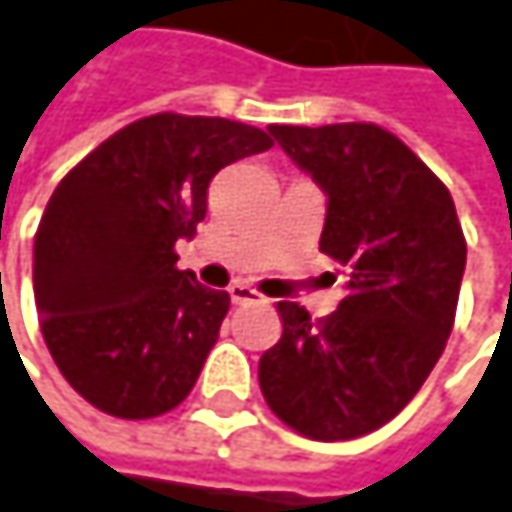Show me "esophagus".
Instances as JSON below:
<instances>
[{"mask_svg": "<svg viewBox=\"0 0 512 512\" xmlns=\"http://www.w3.org/2000/svg\"><path fill=\"white\" fill-rule=\"evenodd\" d=\"M228 293H231V302H234V305H252V302H260V299H263L255 287H249V284H243V281L231 284Z\"/></svg>", "mask_w": 512, "mask_h": 512, "instance_id": "1", "label": "esophagus"}]
</instances>
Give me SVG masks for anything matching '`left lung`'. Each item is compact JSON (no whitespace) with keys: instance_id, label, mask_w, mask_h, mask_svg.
<instances>
[{"instance_id":"left-lung-1","label":"left lung","mask_w":512,"mask_h":512,"mask_svg":"<svg viewBox=\"0 0 512 512\" xmlns=\"http://www.w3.org/2000/svg\"><path fill=\"white\" fill-rule=\"evenodd\" d=\"M269 133L326 192L320 252L350 266V284L323 320L278 302L284 332L260 356V391L296 433L356 439L418 394L448 344L465 272L457 207L376 124H272Z\"/></svg>"}]
</instances>
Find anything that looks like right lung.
Here are the masks:
<instances>
[{"mask_svg":"<svg viewBox=\"0 0 512 512\" xmlns=\"http://www.w3.org/2000/svg\"><path fill=\"white\" fill-rule=\"evenodd\" d=\"M272 139L228 118L159 112L85 156L35 234V305L61 376L100 412L156 418L192 391L231 296L177 269L174 243L207 213V186Z\"/></svg>","mask_w":512,"mask_h":512,"instance_id":"add662e5","label":"right lung"}]
</instances>
